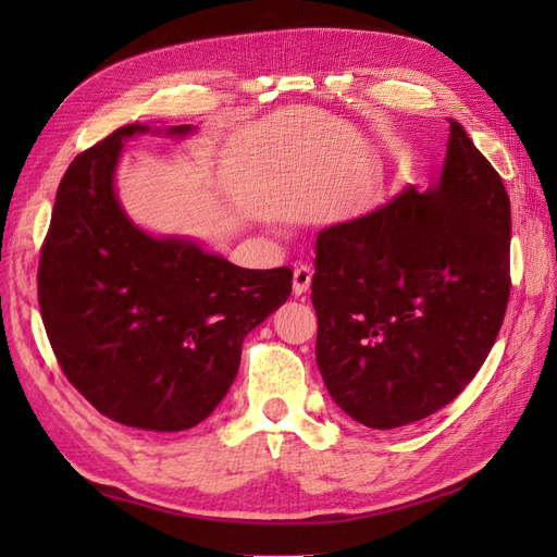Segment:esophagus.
<instances>
[{
    "label": "esophagus",
    "instance_id": "esophagus-1",
    "mask_svg": "<svg viewBox=\"0 0 557 557\" xmlns=\"http://www.w3.org/2000/svg\"><path fill=\"white\" fill-rule=\"evenodd\" d=\"M311 288V269L299 264L295 267V274H293V293L295 297H305Z\"/></svg>",
    "mask_w": 557,
    "mask_h": 557
}]
</instances>
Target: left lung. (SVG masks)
<instances>
[{
	"label": "left lung",
	"mask_w": 557,
	"mask_h": 557,
	"mask_svg": "<svg viewBox=\"0 0 557 557\" xmlns=\"http://www.w3.org/2000/svg\"><path fill=\"white\" fill-rule=\"evenodd\" d=\"M511 205L450 121L442 178L327 227L315 242V360L358 423L393 430L444 409L476 376L511 293Z\"/></svg>",
	"instance_id": "8db88e82"
}]
</instances>
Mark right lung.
<instances>
[{
  "instance_id": "right-lung-1",
  "label": "right lung",
  "mask_w": 557,
  "mask_h": 557,
  "mask_svg": "<svg viewBox=\"0 0 557 557\" xmlns=\"http://www.w3.org/2000/svg\"><path fill=\"white\" fill-rule=\"evenodd\" d=\"M123 125L74 158L41 244L37 293L58 364L127 428L178 432L230 391L244 336L293 290V272L242 269L193 242L134 227L113 193ZM188 134L190 125L166 129Z\"/></svg>"
}]
</instances>
